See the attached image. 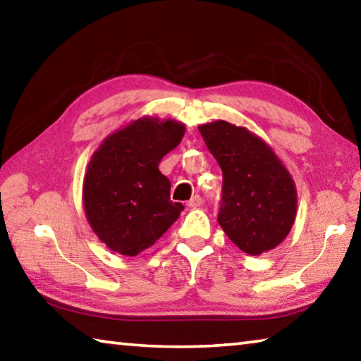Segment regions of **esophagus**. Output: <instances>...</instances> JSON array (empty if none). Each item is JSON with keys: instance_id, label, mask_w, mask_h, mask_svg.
Returning a JSON list of instances; mask_svg holds the SVG:
<instances>
[{"instance_id": "esophagus-1", "label": "esophagus", "mask_w": 361, "mask_h": 361, "mask_svg": "<svg viewBox=\"0 0 361 361\" xmlns=\"http://www.w3.org/2000/svg\"><path fill=\"white\" fill-rule=\"evenodd\" d=\"M200 205H202V197H200V195H192V197L188 200L189 209H197Z\"/></svg>"}]
</instances>
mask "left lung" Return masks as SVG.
<instances>
[{
  "instance_id": "1",
  "label": "left lung",
  "mask_w": 361,
  "mask_h": 361,
  "mask_svg": "<svg viewBox=\"0 0 361 361\" xmlns=\"http://www.w3.org/2000/svg\"><path fill=\"white\" fill-rule=\"evenodd\" d=\"M207 148L223 170L218 223L224 234L252 256L280 245L295 224L296 185L272 146L226 121L200 124Z\"/></svg>"
}]
</instances>
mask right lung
<instances>
[{"label": "right lung", "mask_w": 361, "mask_h": 361, "mask_svg": "<svg viewBox=\"0 0 361 361\" xmlns=\"http://www.w3.org/2000/svg\"><path fill=\"white\" fill-rule=\"evenodd\" d=\"M185 132L180 121L142 116L109 133L90 157L82 181L84 213L111 252L137 256L185 210L170 200V180L159 170Z\"/></svg>", "instance_id": "obj_1"}]
</instances>
